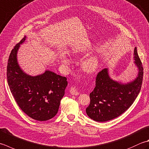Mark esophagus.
<instances>
[{"label": "esophagus", "mask_w": 149, "mask_h": 149, "mask_svg": "<svg viewBox=\"0 0 149 149\" xmlns=\"http://www.w3.org/2000/svg\"><path fill=\"white\" fill-rule=\"evenodd\" d=\"M70 94L73 95H79V92L77 91V90L76 89V88H75V87H71L70 89Z\"/></svg>", "instance_id": "esophagus-1"}]
</instances>
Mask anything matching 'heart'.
Wrapping results in <instances>:
<instances>
[{
    "mask_svg": "<svg viewBox=\"0 0 149 149\" xmlns=\"http://www.w3.org/2000/svg\"><path fill=\"white\" fill-rule=\"evenodd\" d=\"M61 61L64 65H68L70 63V59L66 56L65 54L61 55ZM98 65L99 63L97 58L95 57H90L82 61L81 68L83 72L87 73V74H92L97 70Z\"/></svg>",
    "mask_w": 149,
    "mask_h": 149,
    "instance_id": "1",
    "label": "heart"
}]
</instances>
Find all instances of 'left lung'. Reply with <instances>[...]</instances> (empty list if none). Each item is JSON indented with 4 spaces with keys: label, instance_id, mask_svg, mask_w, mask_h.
Instances as JSON below:
<instances>
[{
    "label": "left lung",
    "instance_id": "1",
    "mask_svg": "<svg viewBox=\"0 0 149 149\" xmlns=\"http://www.w3.org/2000/svg\"><path fill=\"white\" fill-rule=\"evenodd\" d=\"M134 59L138 73L135 79L129 83H122L113 80L108 68L98 73L95 87L90 94V104L86 109L90 118L99 122L111 120L132 105L140 92L143 75V68L136 47L134 50Z\"/></svg>",
    "mask_w": 149,
    "mask_h": 149
}]
</instances>
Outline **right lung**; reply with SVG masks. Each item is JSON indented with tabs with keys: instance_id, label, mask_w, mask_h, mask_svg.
Listing matches in <instances>:
<instances>
[{
	"instance_id": "obj_1",
	"label": "right lung",
	"mask_w": 149,
	"mask_h": 149,
	"mask_svg": "<svg viewBox=\"0 0 149 149\" xmlns=\"http://www.w3.org/2000/svg\"><path fill=\"white\" fill-rule=\"evenodd\" d=\"M25 40L26 36L15 46L9 57L8 85L17 104L26 114L35 120L47 121L59 110L68 84L67 79L49 70L36 76L26 74L17 61L20 45Z\"/></svg>"
}]
</instances>
